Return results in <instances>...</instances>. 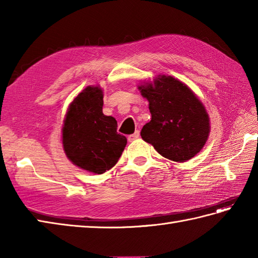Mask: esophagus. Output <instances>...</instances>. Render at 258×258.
<instances>
[{"instance_id":"obj_1","label":"esophagus","mask_w":258,"mask_h":258,"mask_svg":"<svg viewBox=\"0 0 258 258\" xmlns=\"http://www.w3.org/2000/svg\"><path fill=\"white\" fill-rule=\"evenodd\" d=\"M139 138H140V132H139V131H135V133H133L132 135H130L127 140H128V142H133Z\"/></svg>"}]
</instances>
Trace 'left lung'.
<instances>
[{
	"instance_id": "1",
	"label": "left lung",
	"mask_w": 258,
	"mask_h": 258,
	"mask_svg": "<svg viewBox=\"0 0 258 258\" xmlns=\"http://www.w3.org/2000/svg\"><path fill=\"white\" fill-rule=\"evenodd\" d=\"M149 101L152 118L141 136L160 154L174 162H186L202 151L211 132L205 106L183 82L158 75L138 86Z\"/></svg>"
}]
</instances>
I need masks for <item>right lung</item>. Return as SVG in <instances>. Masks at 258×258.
Segmentation results:
<instances>
[{"mask_svg":"<svg viewBox=\"0 0 258 258\" xmlns=\"http://www.w3.org/2000/svg\"><path fill=\"white\" fill-rule=\"evenodd\" d=\"M116 128V119L103 114L100 85L85 87L65 115L62 128L65 155L84 171L103 174L117 163L127 143Z\"/></svg>","mask_w":258,"mask_h":258,"instance_id":"obj_1","label":"right lung"}]
</instances>
